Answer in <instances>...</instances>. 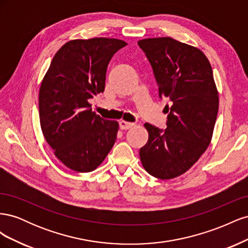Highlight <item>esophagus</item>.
<instances>
[{
  "label": "esophagus",
  "mask_w": 248,
  "mask_h": 248,
  "mask_svg": "<svg viewBox=\"0 0 248 248\" xmlns=\"http://www.w3.org/2000/svg\"><path fill=\"white\" fill-rule=\"evenodd\" d=\"M119 126H120V129L122 130H127V129H130L134 126L133 123H129V122H126V121H120L119 122Z\"/></svg>",
  "instance_id": "obj_1"
}]
</instances>
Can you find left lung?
<instances>
[{
  "label": "left lung",
  "instance_id": "left-lung-1",
  "mask_svg": "<svg viewBox=\"0 0 248 248\" xmlns=\"http://www.w3.org/2000/svg\"><path fill=\"white\" fill-rule=\"evenodd\" d=\"M152 66L159 98H167V128L145 123L147 144L140 150L142 167L161 180L188 170L206 151L218 111V92L204 52L170 37L140 40Z\"/></svg>",
  "mask_w": 248,
  "mask_h": 248
}]
</instances>
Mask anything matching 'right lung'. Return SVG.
Instances as JSON below:
<instances>
[{
  "label": "right lung",
  "mask_w": 248,
  "mask_h": 248,
  "mask_svg": "<svg viewBox=\"0 0 248 248\" xmlns=\"http://www.w3.org/2000/svg\"><path fill=\"white\" fill-rule=\"evenodd\" d=\"M127 46L114 38L65 43L51 60L39 90L40 125L55 155L79 172L99 167L114 146L119 124L92 111L89 100L103 93L108 65Z\"/></svg>",
  "instance_id": "add662e5"
}]
</instances>
